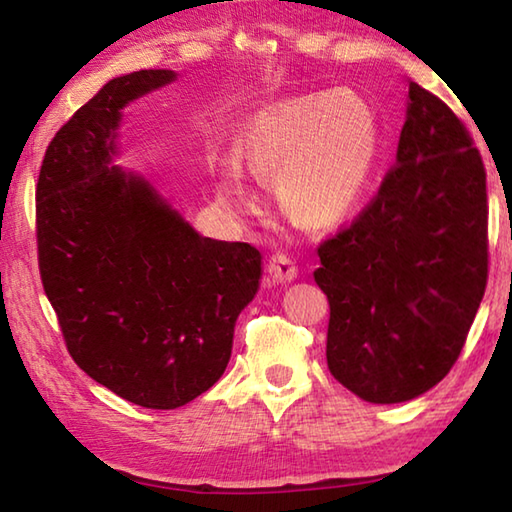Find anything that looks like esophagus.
Returning a JSON list of instances; mask_svg holds the SVG:
<instances>
[{
	"mask_svg": "<svg viewBox=\"0 0 512 512\" xmlns=\"http://www.w3.org/2000/svg\"><path fill=\"white\" fill-rule=\"evenodd\" d=\"M266 271H268V275L273 277L275 282H280V284L293 282L298 277V268H296V264H293L287 255H273L266 262Z\"/></svg>",
	"mask_w": 512,
	"mask_h": 512,
	"instance_id": "1",
	"label": "esophagus"
}]
</instances>
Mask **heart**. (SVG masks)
<instances>
[{
  "instance_id": "obj_1",
  "label": "heart",
  "mask_w": 512,
  "mask_h": 512,
  "mask_svg": "<svg viewBox=\"0 0 512 512\" xmlns=\"http://www.w3.org/2000/svg\"><path fill=\"white\" fill-rule=\"evenodd\" d=\"M379 151L377 110L348 88L268 103L241 137L246 169L275 180L284 212L311 230L336 228L357 210ZM216 189L235 205L253 203L246 173L232 160L223 162Z\"/></svg>"
}]
</instances>
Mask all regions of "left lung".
<instances>
[{
  "label": "left lung",
  "instance_id": "1",
  "mask_svg": "<svg viewBox=\"0 0 512 512\" xmlns=\"http://www.w3.org/2000/svg\"><path fill=\"white\" fill-rule=\"evenodd\" d=\"M318 257L336 381L366 402L400 404L452 370L488 282V194L461 119L418 83L395 167Z\"/></svg>",
  "mask_w": 512,
  "mask_h": 512
}]
</instances>
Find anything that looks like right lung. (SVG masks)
I'll list each match as a JSON object with an SVG mask.
<instances>
[{"label":"right lung","instance_id":"obj_1","mask_svg":"<svg viewBox=\"0 0 512 512\" xmlns=\"http://www.w3.org/2000/svg\"><path fill=\"white\" fill-rule=\"evenodd\" d=\"M176 79H110L51 140L36 189L42 287L67 350L144 409H178L219 381L262 280L253 246L198 235L149 178L115 164L124 108Z\"/></svg>","mask_w":512,"mask_h":512}]
</instances>
